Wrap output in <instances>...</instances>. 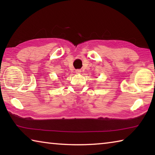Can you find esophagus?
I'll return each mask as SVG.
<instances>
[{"mask_svg":"<svg viewBox=\"0 0 155 155\" xmlns=\"http://www.w3.org/2000/svg\"><path fill=\"white\" fill-rule=\"evenodd\" d=\"M76 73H77V74H79V73H81V70H76Z\"/></svg>","mask_w":155,"mask_h":155,"instance_id":"34e87169","label":"esophagus"}]
</instances>
